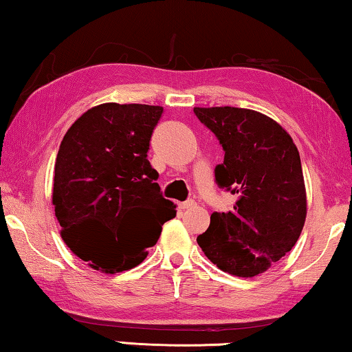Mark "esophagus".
Listing matches in <instances>:
<instances>
[{
	"mask_svg": "<svg viewBox=\"0 0 352 352\" xmlns=\"http://www.w3.org/2000/svg\"><path fill=\"white\" fill-rule=\"evenodd\" d=\"M195 205L197 203L193 201V200H187V201H182V203H179V210H190V208H195Z\"/></svg>",
	"mask_w": 352,
	"mask_h": 352,
	"instance_id": "obj_1",
	"label": "esophagus"
}]
</instances>
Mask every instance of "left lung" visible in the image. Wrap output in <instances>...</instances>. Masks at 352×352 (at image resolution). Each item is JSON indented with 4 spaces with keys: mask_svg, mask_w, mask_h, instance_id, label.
<instances>
[{
    "mask_svg": "<svg viewBox=\"0 0 352 352\" xmlns=\"http://www.w3.org/2000/svg\"><path fill=\"white\" fill-rule=\"evenodd\" d=\"M216 136L223 164L219 188L236 195L228 212H212L198 246L222 272L251 278L295 246L307 217L302 162L292 138L273 119L243 108H193Z\"/></svg>",
    "mask_w": 352,
    "mask_h": 352,
    "instance_id": "1",
    "label": "left lung"
}]
</instances>
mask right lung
Listing matches in <instances>:
<instances>
[{"mask_svg":"<svg viewBox=\"0 0 352 352\" xmlns=\"http://www.w3.org/2000/svg\"><path fill=\"white\" fill-rule=\"evenodd\" d=\"M164 108L104 103L69 126L55 162L62 238L91 268L130 270L147 256L176 205L162 195L147 151Z\"/></svg>","mask_w":352,"mask_h":352,"instance_id":"right-lung-1","label":"right lung"}]
</instances>
